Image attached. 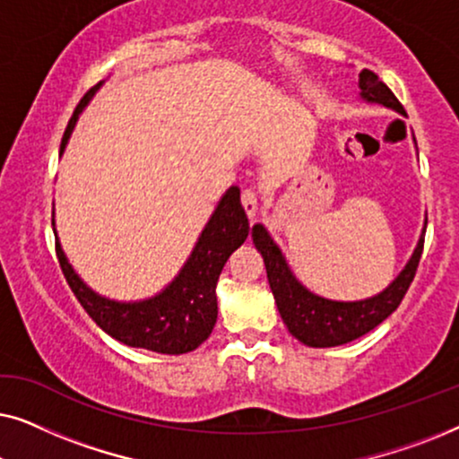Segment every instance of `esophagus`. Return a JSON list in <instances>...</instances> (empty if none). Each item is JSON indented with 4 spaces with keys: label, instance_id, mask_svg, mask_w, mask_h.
<instances>
[{
    "label": "esophagus",
    "instance_id": "1",
    "mask_svg": "<svg viewBox=\"0 0 459 459\" xmlns=\"http://www.w3.org/2000/svg\"><path fill=\"white\" fill-rule=\"evenodd\" d=\"M242 206L250 219H253L256 215V211H259V198H256V192L253 187H247V190L242 192Z\"/></svg>",
    "mask_w": 459,
    "mask_h": 459
}]
</instances>
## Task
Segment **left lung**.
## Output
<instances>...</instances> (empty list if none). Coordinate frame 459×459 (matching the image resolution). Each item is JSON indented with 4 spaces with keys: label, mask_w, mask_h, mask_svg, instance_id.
Here are the masks:
<instances>
[{
    "label": "left lung",
    "mask_w": 459,
    "mask_h": 459,
    "mask_svg": "<svg viewBox=\"0 0 459 459\" xmlns=\"http://www.w3.org/2000/svg\"><path fill=\"white\" fill-rule=\"evenodd\" d=\"M357 85H359V98L366 104H380L385 108L399 112V115H405L403 106L399 104L394 93L382 83L378 74L363 68ZM424 234L426 217L422 234L418 238L411 256L385 290L361 300H334L319 297V294L311 292L309 288L300 284L265 225H253V242L263 256V263H265L269 288H272L275 305H278V311L284 319L288 332L307 347L316 349L338 347V344L355 341V338L374 330L376 325L385 322L397 309L411 284L413 275H416L424 248Z\"/></svg>",
    "instance_id": "1"
}]
</instances>
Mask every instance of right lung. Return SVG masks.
<instances>
[{
	"instance_id": "obj_1",
	"label": "right lung",
	"mask_w": 459,
	"mask_h": 459,
	"mask_svg": "<svg viewBox=\"0 0 459 459\" xmlns=\"http://www.w3.org/2000/svg\"><path fill=\"white\" fill-rule=\"evenodd\" d=\"M104 81L90 90L73 112L68 127L60 143V156L65 154L74 125L81 112L96 96ZM52 225H56L52 215ZM248 217L240 203V187L231 186L219 198V203L200 231L190 256H187L179 273L156 292L154 297L142 300H115L93 290L74 272L68 256L60 247L58 231L56 234V253L62 273L90 313V317L106 334L117 338L127 347L154 351L162 355H181L198 349L211 336L217 324V280L230 255L240 248L248 238Z\"/></svg>"
}]
</instances>
